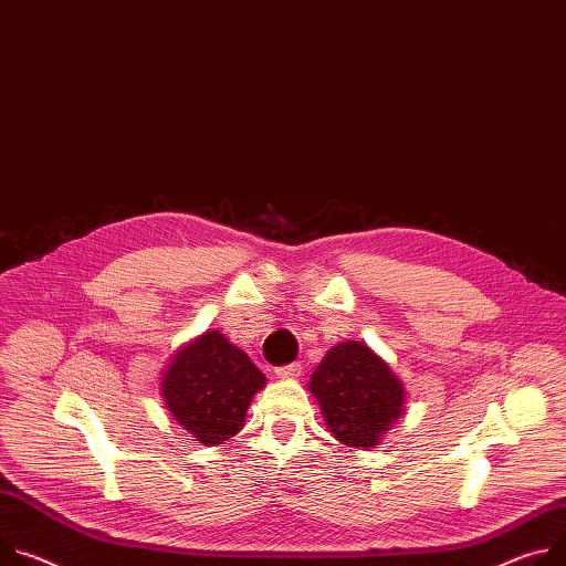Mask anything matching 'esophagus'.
I'll list each match as a JSON object with an SVG mask.
<instances>
[{
  "instance_id": "34e87169",
  "label": "esophagus",
  "mask_w": 566,
  "mask_h": 566,
  "mask_svg": "<svg viewBox=\"0 0 566 566\" xmlns=\"http://www.w3.org/2000/svg\"><path fill=\"white\" fill-rule=\"evenodd\" d=\"M275 375H277L280 379H297V377L302 375V366H300V364H289V366H280V368L275 370Z\"/></svg>"
}]
</instances>
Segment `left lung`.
<instances>
[{
  "label": "left lung",
  "mask_w": 566,
  "mask_h": 566,
  "mask_svg": "<svg viewBox=\"0 0 566 566\" xmlns=\"http://www.w3.org/2000/svg\"><path fill=\"white\" fill-rule=\"evenodd\" d=\"M329 433L354 449H375L406 408V388L364 340L334 345L310 379Z\"/></svg>",
  "instance_id": "left-lung-1"
}]
</instances>
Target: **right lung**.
I'll return each mask as SVG.
<instances>
[{"instance_id":"add662e5","label":"right lung","mask_w":566,"mask_h":566,"mask_svg":"<svg viewBox=\"0 0 566 566\" xmlns=\"http://www.w3.org/2000/svg\"><path fill=\"white\" fill-rule=\"evenodd\" d=\"M264 386L260 368L219 329L182 345L160 377L169 416L205 447L223 444L243 429L248 406Z\"/></svg>"}]
</instances>
